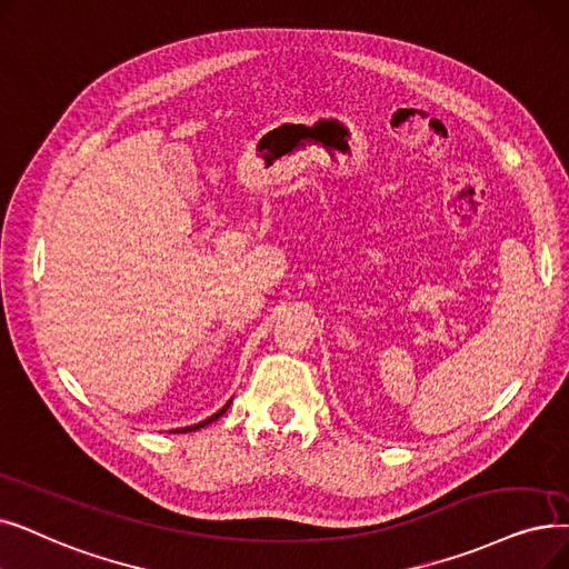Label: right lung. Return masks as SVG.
<instances>
[{
  "label": "right lung",
  "mask_w": 569,
  "mask_h": 569,
  "mask_svg": "<svg viewBox=\"0 0 569 569\" xmlns=\"http://www.w3.org/2000/svg\"><path fill=\"white\" fill-rule=\"evenodd\" d=\"M232 405V400L223 407V409H218L213 416H209V418H204V421H200V423H194V426H186V428H177V430H169V432H192V430H200V428H204V426H209V423H213L218 416H223L226 411H228V407Z\"/></svg>",
  "instance_id": "obj_1"
}]
</instances>
